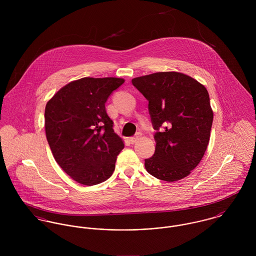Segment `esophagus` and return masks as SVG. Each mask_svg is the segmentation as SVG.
I'll use <instances>...</instances> for the list:
<instances>
[{
  "label": "esophagus",
  "instance_id": "obj_1",
  "mask_svg": "<svg viewBox=\"0 0 256 256\" xmlns=\"http://www.w3.org/2000/svg\"><path fill=\"white\" fill-rule=\"evenodd\" d=\"M140 137H141V135L138 133V134H136L134 137H131V138L129 139V141H130L131 144H135V143L140 139Z\"/></svg>",
  "mask_w": 256,
  "mask_h": 256
}]
</instances>
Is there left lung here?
<instances>
[{
  "instance_id": "1",
  "label": "left lung",
  "mask_w": 256,
  "mask_h": 256,
  "mask_svg": "<svg viewBox=\"0 0 256 256\" xmlns=\"http://www.w3.org/2000/svg\"><path fill=\"white\" fill-rule=\"evenodd\" d=\"M133 86L148 102L156 150L145 160L152 176L174 182L190 174L209 144L213 110L206 88L178 72H158L134 78ZM164 126L165 130L159 132Z\"/></svg>"
}]
</instances>
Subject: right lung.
Returning <instances> with one entry per match:
<instances>
[{"mask_svg": "<svg viewBox=\"0 0 256 256\" xmlns=\"http://www.w3.org/2000/svg\"><path fill=\"white\" fill-rule=\"evenodd\" d=\"M124 78H82L48 100L45 133L53 156L74 182L92 186L108 180L123 150L106 110L111 92Z\"/></svg>", "mask_w": 256, "mask_h": 256, "instance_id": "obj_1", "label": "right lung"}]
</instances>
